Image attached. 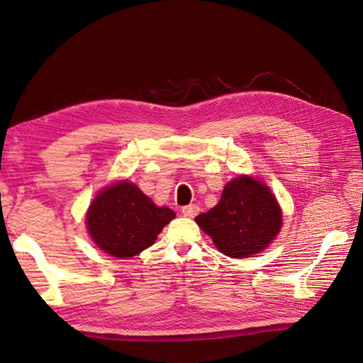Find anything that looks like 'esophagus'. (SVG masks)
I'll return each instance as SVG.
<instances>
[{"instance_id": "obj_1", "label": "esophagus", "mask_w": 363, "mask_h": 363, "mask_svg": "<svg viewBox=\"0 0 363 363\" xmlns=\"http://www.w3.org/2000/svg\"><path fill=\"white\" fill-rule=\"evenodd\" d=\"M198 211H199V207L195 206V204L184 206V207L182 208V213H183L184 216H187V217H195V216L198 214Z\"/></svg>"}]
</instances>
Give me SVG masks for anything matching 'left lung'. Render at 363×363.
<instances>
[{
    "mask_svg": "<svg viewBox=\"0 0 363 363\" xmlns=\"http://www.w3.org/2000/svg\"><path fill=\"white\" fill-rule=\"evenodd\" d=\"M198 226L229 257L262 252L281 228V210L268 187L252 177L229 182L214 208L195 217Z\"/></svg>",
    "mask_w": 363,
    "mask_h": 363,
    "instance_id": "8db88e82",
    "label": "left lung"
}]
</instances>
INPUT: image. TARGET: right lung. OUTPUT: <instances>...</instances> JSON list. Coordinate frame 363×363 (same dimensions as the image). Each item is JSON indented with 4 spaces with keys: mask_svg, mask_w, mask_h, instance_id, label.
<instances>
[{
    "mask_svg": "<svg viewBox=\"0 0 363 363\" xmlns=\"http://www.w3.org/2000/svg\"><path fill=\"white\" fill-rule=\"evenodd\" d=\"M176 213L157 207L133 183L119 182L101 192L86 214L89 234L101 250L133 257L150 247Z\"/></svg>",
    "mask_w": 363,
    "mask_h": 363,
    "instance_id": "obj_1",
    "label": "right lung"
}]
</instances>
